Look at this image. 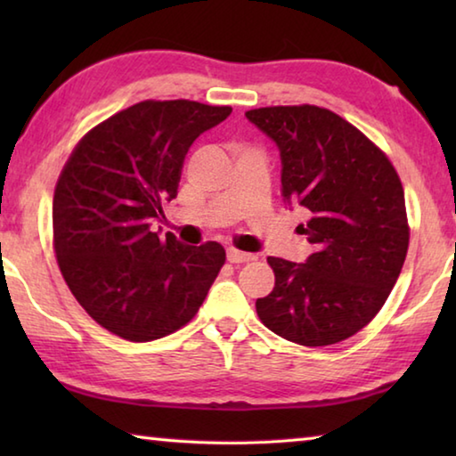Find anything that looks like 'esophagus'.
Masks as SVG:
<instances>
[{"label": "esophagus", "instance_id": "1", "mask_svg": "<svg viewBox=\"0 0 456 456\" xmlns=\"http://www.w3.org/2000/svg\"><path fill=\"white\" fill-rule=\"evenodd\" d=\"M256 256L253 253H243V251H237V249H227V261L229 264H247V261H253Z\"/></svg>", "mask_w": 456, "mask_h": 456}]
</instances>
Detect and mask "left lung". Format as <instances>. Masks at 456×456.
Segmentation results:
<instances>
[{
  "instance_id": "1",
  "label": "left lung",
  "mask_w": 456,
  "mask_h": 456,
  "mask_svg": "<svg viewBox=\"0 0 456 456\" xmlns=\"http://www.w3.org/2000/svg\"><path fill=\"white\" fill-rule=\"evenodd\" d=\"M280 149L281 197L310 221L304 264L267 257L275 288L256 302L273 334L302 346L350 338L380 312L404 265V191L388 157L356 126L320 106L245 112Z\"/></svg>"
}]
</instances>
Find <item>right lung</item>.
<instances>
[{"instance_id": "1", "label": "right lung", "mask_w": 456, "mask_h": 456, "mask_svg": "<svg viewBox=\"0 0 456 456\" xmlns=\"http://www.w3.org/2000/svg\"><path fill=\"white\" fill-rule=\"evenodd\" d=\"M231 106L144 100L82 138L53 192V249L78 304L100 326L151 342L192 320L225 264L209 241L160 239L163 203L176 197L183 160Z\"/></svg>"}]
</instances>
